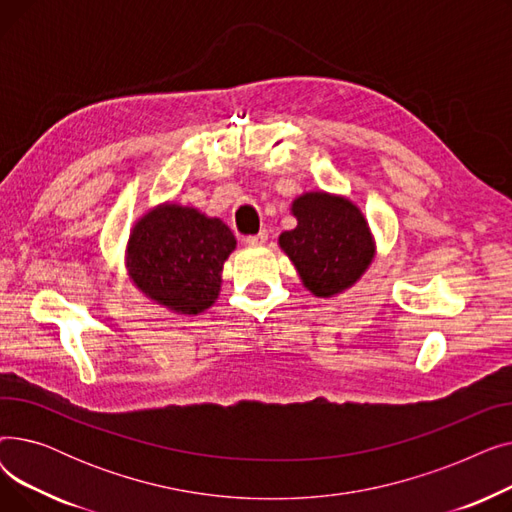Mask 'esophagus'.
Segmentation results:
<instances>
[{
  "label": "esophagus",
  "mask_w": 512,
  "mask_h": 512,
  "mask_svg": "<svg viewBox=\"0 0 512 512\" xmlns=\"http://www.w3.org/2000/svg\"><path fill=\"white\" fill-rule=\"evenodd\" d=\"M265 240H267V232H265V230H261L259 234H251V236L245 238V242H247L249 247H261V245H265Z\"/></svg>",
  "instance_id": "obj_1"
}]
</instances>
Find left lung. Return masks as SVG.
I'll list each match as a JSON object with an SVG mask.
<instances>
[{
  "label": "left lung",
  "instance_id": "1",
  "mask_svg": "<svg viewBox=\"0 0 512 512\" xmlns=\"http://www.w3.org/2000/svg\"><path fill=\"white\" fill-rule=\"evenodd\" d=\"M292 215L297 228L282 232L278 242L305 288L324 299L351 288L375 253L359 207L344 197L305 193L294 199Z\"/></svg>",
  "mask_w": 512,
  "mask_h": 512
}]
</instances>
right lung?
I'll use <instances>...</instances> for the list:
<instances>
[{
  "mask_svg": "<svg viewBox=\"0 0 512 512\" xmlns=\"http://www.w3.org/2000/svg\"><path fill=\"white\" fill-rule=\"evenodd\" d=\"M236 249L220 218L182 205H159L130 232L126 267L149 299L176 313L197 315L220 294L222 265Z\"/></svg>",
  "mask_w": 512,
  "mask_h": 512,
  "instance_id": "1",
  "label": "right lung"
}]
</instances>
